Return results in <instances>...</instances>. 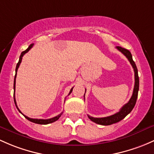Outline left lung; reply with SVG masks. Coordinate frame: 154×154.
<instances>
[{"label":"left lung","instance_id":"8db88e82","mask_svg":"<svg viewBox=\"0 0 154 154\" xmlns=\"http://www.w3.org/2000/svg\"><path fill=\"white\" fill-rule=\"evenodd\" d=\"M119 50V51L122 53L126 57L128 58V60H129V62L131 64L133 69L134 71V77H135V83H134V91H133V94L131 97L130 100L128 101V103H126L125 105H124L122 107L120 110H119V112L116 113V114H113V115L106 116V117H101V118H95L93 116H91L88 115V118L92 121V122H95V123L102 125H112L114 123H116V122H119V121L122 120V119H124L129 113H131V111H132L133 108H134L136 104V102H137V97H138V91H139V86H140V80H139V76H138V70H137V66H136L135 63L133 60L132 55L131 54L130 51L128 49L120 47V46H116V47ZM86 91V90H85ZM85 96V94H84Z\"/></svg>","mask_w":154,"mask_h":154}]
</instances>
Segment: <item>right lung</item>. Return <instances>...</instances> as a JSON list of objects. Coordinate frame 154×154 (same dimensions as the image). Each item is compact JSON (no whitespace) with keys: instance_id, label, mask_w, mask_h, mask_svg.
<instances>
[{"instance_id":"add662e5","label":"right lung","mask_w":154,"mask_h":154,"mask_svg":"<svg viewBox=\"0 0 154 154\" xmlns=\"http://www.w3.org/2000/svg\"><path fill=\"white\" fill-rule=\"evenodd\" d=\"M33 45H34L33 43H32V44H31L30 46L28 47V48H27V49H26L25 51H23V52L21 53V54H20V58H19V61H18V63H17V66H16V69H15V76H14V91H15V79H16V76H17V69H18V68H19V66H20V63H21V61H22V57H23V56L24 54H26V53H27L29 51L31 48H32V46H33ZM73 88H74V87H73ZM73 88H72V89L70 90V92H69V95L71 93H72V90H73ZM14 103H15L16 107H17V109H18V108H17V104H16V100H15V97H14ZM18 111H19V112L21 113V111H20L19 109H18ZM21 114H22V113H21ZM62 114H63V113H61V114H60L59 115L54 116V117H53V118H51V119H32V118H29V117H28V116H25V115H24V114H23V115L24 116H25V117L26 118V119H28V120H29L30 122H34V123L40 124V125H47V124H49V123H52V122H55V121L57 120V119H59L60 117V116L62 115Z\"/></svg>"}]
</instances>
